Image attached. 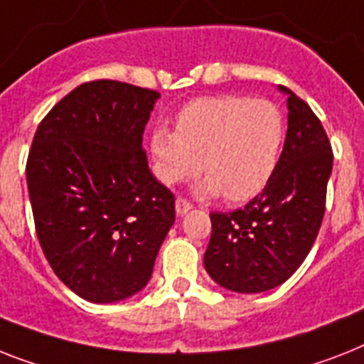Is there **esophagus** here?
Returning <instances> with one entry per match:
<instances>
[{"instance_id": "esophagus-1", "label": "esophagus", "mask_w": 364, "mask_h": 364, "mask_svg": "<svg viewBox=\"0 0 364 364\" xmlns=\"http://www.w3.org/2000/svg\"><path fill=\"white\" fill-rule=\"evenodd\" d=\"M175 208H176V214L178 215H184L186 212H189V210L193 208V204L189 203V200H186L184 197H178L175 203Z\"/></svg>"}]
</instances>
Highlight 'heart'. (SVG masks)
Segmentation results:
<instances>
[{
  "label": "heart",
  "mask_w": 364,
  "mask_h": 364,
  "mask_svg": "<svg viewBox=\"0 0 364 364\" xmlns=\"http://www.w3.org/2000/svg\"><path fill=\"white\" fill-rule=\"evenodd\" d=\"M283 139V115L273 102L206 96L180 109L175 130L156 128L150 150L156 176L165 184L195 176L203 160L204 191L243 203L266 188L279 164Z\"/></svg>",
  "instance_id": "obj_1"
}]
</instances>
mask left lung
<instances>
[{
    "label": "left lung",
    "instance_id": "1",
    "mask_svg": "<svg viewBox=\"0 0 364 364\" xmlns=\"http://www.w3.org/2000/svg\"><path fill=\"white\" fill-rule=\"evenodd\" d=\"M288 130L275 173L253 200L212 212L204 268L219 287L242 294L283 284L303 264L326 212L333 150L322 122L290 89Z\"/></svg>",
    "mask_w": 364,
    "mask_h": 364
}]
</instances>
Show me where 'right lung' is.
<instances>
[{
    "label": "right lung",
    "mask_w": 364,
    "mask_h": 364,
    "mask_svg": "<svg viewBox=\"0 0 364 364\" xmlns=\"http://www.w3.org/2000/svg\"><path fill=\"white\" fill-rule=\"evenodd\" d=\"M158 98L122 81H87L33 137L26 176L38 242L57 277L87 301H121L145 288L175 223V195L143 150Z\"/></svg>",
    "instance_id": "obj_1"
}]
</instances>
